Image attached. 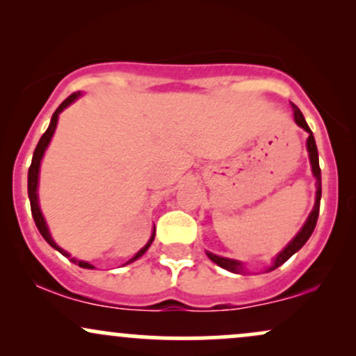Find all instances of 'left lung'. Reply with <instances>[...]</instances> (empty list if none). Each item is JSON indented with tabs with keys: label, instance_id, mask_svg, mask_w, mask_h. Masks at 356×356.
<instances>
[{
	"label": "left lung",
	"instance_id": "obj_1",
	"mask_svg": "<svg viewBox=\"0 0 356 356\" xmlns=\"http://www.w3.org/2000/svg\"><path fill=\"white\" fill-rule=\"evenodd\" d=\"M291 108H293V115H295V122L298 125L301 127V129H305L306 132L309 134L308 136V140H306V149H308V154H309V162H312V170H313V175L316 177V201H314V207L313 211L309 212L308 219H306L305 226L301 227L300 232L293 238L291 243L286 246L283 251L280 252L275 257V261H273L271 268L268 269V271H273V269L280 268L281 264L286 263V261L289 259L293 254H295L296 251H300L301 248L305 246L306 241L309 239V236L313 234L314 231V226H316V220H318V214H320V201H321V169H320V161H318V149H316V142H314V137H313V132L309 130L308 124H306L303 113H301V110L296 107L295 104H291ZM207 256H209V259L212 263H216L218 266L227 269V271L231 273H244V264L239 263V261L236 259H229V257H220L218 254H212V252H206Z\"/></svg>",
	"mask_w": 356,
	"mask_h": 356
}]
</instances>
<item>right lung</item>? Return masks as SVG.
<instances>
[{"label": "right lung", "mask_w": 356, "mask_h": 356, "mask_svg": "<svg viewBox=\"0 0 356 356\" xmlns=\"http://www.w3.org/2000/svg\"><path fill=\"white\" fill-rule=\"evenodd\" d=\"M79 97H80V92H75V93H72V95L68 97V99H65L63 102H61V105H60V107L55 110V113H53V117H51V122H50V125H48L47 132L43 134L42 138H40L38 145H36V149H35V152H33V161H31V165H30V169H28V197H30V204H31V214H33V219H35V224H36V227H38L40 234L43 236L44 241H47V243L50 244L51 248H55L56 251H60L61 254H63V256H67V257H70V254H68L67 251H63V249H61V248L58 246V244H56L55 241L51 239V234H50V231H48V226H47V220H44L43 214H42V211H40V204H38V194H36V191H38V174H40V164H42V159H43V154H44V150H47V147H48V144H50V140H51L53 134H55V129H56V122H58V115H60L61 112H63L65 108L68 107V105L73 104V102H75L76 99H79ZM154 236H155V231L152 232V236H150L149 243H147L145 246L142 248L140 251H138L137 254L132 257V259H129V261H127L125 264L132 263V261L138 259V257H140L142 254H144V252L147 251V249L150 248V244H152V241H154ZM70 261H73V263H75V264H79L80 268H87V269H92V268H93L92 264L87 263V261H76L75 257H70Z\"/></svg>", "instance_id": "add662e5"}]
</instances>
